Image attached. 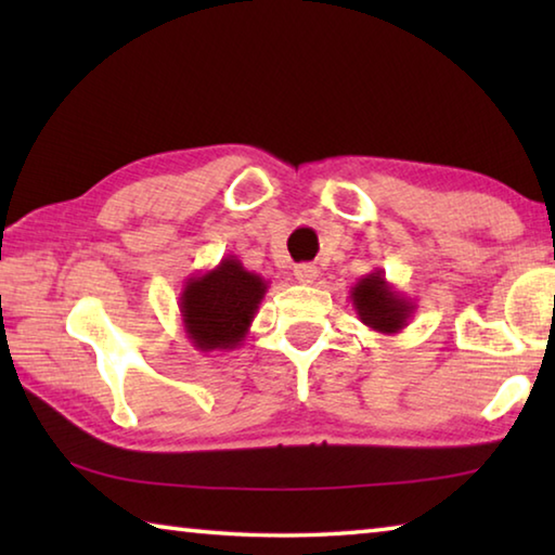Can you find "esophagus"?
Wrapping results in <instances>:
<instances>
[{"label":"esophagus","mask_w":555,"mask_h":555,"mask_svg":"<svg viewBox=\"0 0 555 555\" xmlns=\"http://www.w3.org/2000/svg\"><path fill=\"white\" fill-rule=\"evenodd\" d=\"M294 276L298 284H313L318 276V269L313 264H298V267H294Z\"/></svg>","instance_id":"1"}]
</instances>
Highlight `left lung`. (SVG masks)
<instances>
[{
    "mask_svg": "<svg viewBox=\"0 0 555 555\" xmlns=\"http://www.w3.org/2000/svg\"><path fill=\"white\" fill-rule=\"evenodd\" d=\"M352 308L360 321L374 333L397 335L409 325L416 304L393 288L382 269L364 274L350 288Z\"/></svg>",
    "mask_w": 555,
    "mask_h": 555,
    "instance_id": "left-lung-1",
    "label": "left lung"
}]
</instances>
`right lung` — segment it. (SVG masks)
<instances>
[{"label": "right lung", "instance_id": "add662e5", "mask_svg": "<svg viewBox=\"0 0 555 555\" xmlns=\"http://www.w3.org/2000/svg\"><path fill=\"white\" fill-rule=\"evenodd\" d=\"M269 288L264 276L247 271L237 257H222L215 269L185 279L178 311L188 343L201 352L240 347Z\"/></svg>", "mask_w": 555, "mask_h": 555}]
</instances>
